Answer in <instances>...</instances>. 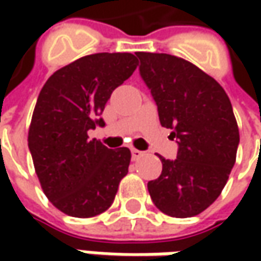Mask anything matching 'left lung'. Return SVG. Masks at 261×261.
Segmentation results:
<instances>
[{"label": "left lung", "instance_id": "8db88e82", "mask_svg": "<svg viewBox=\"0 0 261 261\" xmlns=\"http://www.w3.org/2000/svg\"><path fill=\"white\" fill-rule=\"evenodd\" d=\"M134 59L130 54L80 58L58 69L37 97L29 149L43 193L66 215L103 214L127 174L129 148L93 132L106 126V103L130 76Z\"/></svg>", "mask_w": 261, "mask_h": 261}]
</instances>
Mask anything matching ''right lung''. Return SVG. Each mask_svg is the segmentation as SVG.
Masks as SVG:
<instances>
[{
    "label": "right lung",
    "instance_id": "right-lung-1",
    "mask_svg": "<svg viewBox=\"0 0 261 261\" xmlns=\"http://www.w3.org/2000/svg\"><path fill=\"white\" fill-rule=\"evenodd\" d=\"M154 61L160 68L145 65L139 74L155 100L160 123L171 129L177 152L161 158V175L148 183V192L166 215L190 218L212 205L226 185L238 126L228 95L212 76L175 56L158 54Z\"/></svg>",
    "mask_w": 261,
    "mask_h": 261
}]
</instances>
